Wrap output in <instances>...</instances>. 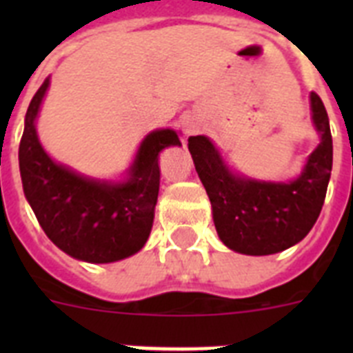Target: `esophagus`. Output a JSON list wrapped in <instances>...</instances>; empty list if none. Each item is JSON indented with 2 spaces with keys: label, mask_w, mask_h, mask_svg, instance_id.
<instances>
[{
  "label": "esophagus",
  "mask_w": 353,
  "mask_h": 353,
  "mask_svg": "<svg viewBox=\"0 0 353 353\" xmlns=\"http://www.w3.org/2000/svg\"><path fill=\"white\" fill-rule=\"evenodd\" d=\"M185 132L189 134V136H191V134H196V132H198V127H196V125H187Z\"/></svg>",
  "instance_id": "1"
}]
</instances>
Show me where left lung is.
Wrapping results in <instances>:
<instances>
[{"instance_id": "8db88e82", "label": "left lung", "mask_w": 353, "mask_h": 353, "mask_svg": "<svg viewBox=\"0 0 353 353\" xmlns=\"http://www.w3.org/2000/svg\"><path fill=\"white\" fill-rule=\"evenodd\" d=\"M311 114L320 145L292 182H261L240 176L224 164L205 136L189 138V152L212 203L217 235L242 254L265 256L301 242L322 212L332 171V136L325 105L311 93Z\"/></svg>"}]
</instances>
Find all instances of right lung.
Returning a JSON list of instances; mask_svg holds the SVG:
<instances>
[{"label": "right lung", "instance_id": "1", "mask_svg": "<svg viewBox=\"0 0 353 353\" xmlns=\"http://www.w3.org/2000/svg\"><path fill=\"white\" fill-rule=\"evenodd\" d=\"M49 77L31 99L19 145L24 196L40 226L68 256L111 263L139 251L148 240L157 205L159 154L182 145L171 129L150 132L139 145L125 182H101L52 161L37 136L35 120Z\"/></svg>", "mask_w": 353, "mask_h": 353}]
</instances>
